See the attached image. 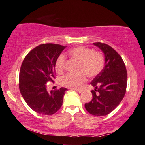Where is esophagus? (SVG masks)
Returning <instances> with one entry per match:
<instances>
[{
	"label": "esophagus",
	"instance_id": "34e87169",
	"mask_svg": "<svg viewBox=\"0 0 145 145\" xmlns=\"http://www.w3.org/2000/svg\"><path fill=\"white\" fill-rule=\"evenodd\" d=\"M73 90L76 91H78V92H79V93H81V92L82 91V90L81 89H73Z\"/></svg>",
	"mask_w": 145,
	"mask_h": 145
}]
</instances>
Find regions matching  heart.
<instances>
[{
  "label": "heart",
  "instance_id": "heart-1",
  "mask_svg": "<svg viewBox=\"0 0 145 145\" xmlns=\"http://www.w3.org/2000/svg\"><path fill=\"white\" fill-rule=\"evenodd\" d=\"M71 58L78 61L76 74H67L61 77L59 83L61 86L69 88H79L86 80V75L89 78H94L100 74L104 67V57L101 52L93 51L85 46H78L69 51ZM65 57L60 54L55 62L56 70L62 74L65 69Z\"/></svg>",
  "mask_w": 145,
  "mask_h": 145
}]
</instances>
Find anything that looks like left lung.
<instances>
[{"mask_svg": "<svg viewBox=\"0 0 145 145\" xmlns=\"http://www.w3.org/2000/svg\"><path fill=\"white\" fill-rule=\"evenodd\" d=\"M105 55V66L92 82V99L85 104L88 112L95 116H104L119 105L125 95L127 71L121 56L107 44L95 42Z\"/></svg>", "mask_w": 145, "mask_h": 145, "instance_id": "obj_1", "label": "left lung"}]
</instances>
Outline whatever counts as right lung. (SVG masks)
Instances as JSON below:
<instances>
[{"mask_svg": "<svg viewBox=\"0 0 145 145\" xmlns=\"http://www.w3.org/2000/svg\"><path fill=\"white\" fill-rule=\"evenodd\" d=\"M65 46L47 43L28 52L21 65L19 89L28 105L36 113L53 115L60 109L65 88L47 91L46 84L55 78V62Z\"/></svg>", "mask_w": 145, "mask_h": 145, "instance_id": "add662e5", "label": "right lung"}]
</instances>
